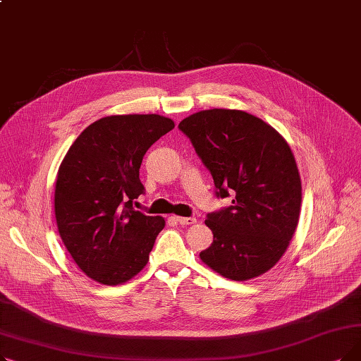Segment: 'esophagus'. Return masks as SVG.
<instances>
[{
	"label": "esophagus",
	"instance_id": "esophagus-1",
	"mask_svg": "<svg viewBox=\"0 0 361 361\" xmlns=\"http://www.w3.org/2000/svg\"><path fill=\"white\" fill-rule=\"evenodd\" d=\"M176 221L180 224V225H193L196 224V218L195 216H176Z\"/></svg>",
	"mask_w": 361,
	"mask_h": 361
}]
</instances>
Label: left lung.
I'll return each instance as SVG.
<instances>
[{
	"label": "left lung",
	"mask_w": 361,
	"mask_h": 361,
	"mask_svg": "<svg viewBox=\"0 0 361 361\" xmlns=\"http://www.w3.org/2000/svg\"><path fill=\"white\" fill-rule=\"evenodd\" d=\"M178 128L209 169L215 196L231 206L207 214L214 234L200 259L215 272L247 281L286 253L301 206V181L288 143L263 120L237 109H206Z\"/></svg>",
	"instance_id": "1"
}]
</instances>
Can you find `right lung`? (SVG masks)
Returning a JSON list of instances; mask_svg holds the SVG:
<instances>
[{
    "instance_id": "1",
    "label": "right lung",
    "mask_w": 361,
    "mask_h": 361,
    "mask_svg": "<svg viewBox=\"0 0 361 361\" xmlns=\"http://www.w3.org/2000/svg\"><path fill=\"white\" fill-rule=\"evenodd\" d=\"M173 128L157 114L111 116L68 149L56 176L55 218L66 249L92 279L118 286L146 267L165 221L135 209L145 195L139 169L147 149Z\"/></svg>"
}]
</instances>
